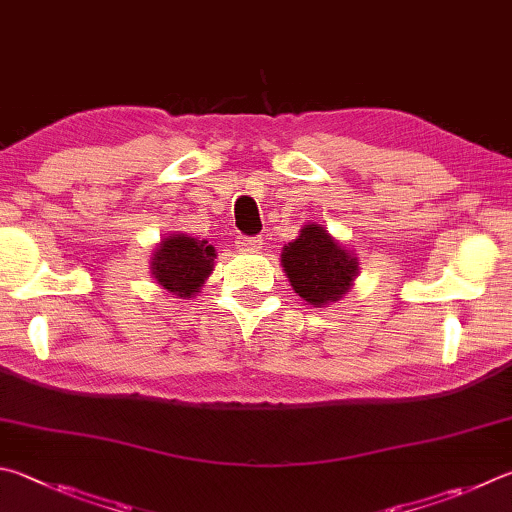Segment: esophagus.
<instances>
[{"mask_svg":"<svg viewBox=\"0 0 512 512\" xmlns=\"http://www.w3.org/2000/svg\"><path fill=\"white\" fill-rule=\"evenodd\" d=\"M237 244H239L241 250H248V253H255V250L262 248L264 239H262V237H239Z\"/></svg>","mask_w":512,"mask_h":512,"instance_id":"obj_1","label":"esophagus"}]
</instances>
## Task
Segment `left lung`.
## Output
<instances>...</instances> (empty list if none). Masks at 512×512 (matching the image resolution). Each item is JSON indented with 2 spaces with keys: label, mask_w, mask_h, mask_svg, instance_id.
I'll return each mask as SVG.
<instances>
[{
  "label": "left lung",
  "mask_w": 512,
  "mask_h": 512,
  "mask_svg": "<svg viewBox=\"0 0 512 512\" xmlns=\"http://www.w3.org/2000/svg\"><path fill=\"white\" fill-rule=\"evenodd\" d=\"M282 264L293 291L313 306L340 300L358 271L356 257L315 224L302 228L295 241H288Z\"/></svg>",
  "instance_id": "1"
}]
</instances>
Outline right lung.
Masks as SVG:
<instances>
[{
	"mask_svg": "<svg viewBox=\"0 0 512 512\" xmlns=\"http://www.w3.org/2000/svg\"><path fill=\"white\" fill-rule=\"evenodd\" d=\"M215 264V248L208 241L188 235H174L156 248L152 259V275L172 295L190 297L199 293L203 280Z\"/></svg>",
	"mask_w": 512,
	"mask_h": 512,
	"instance_id": "add662e5",
	"label": "right lung"
}]
</instances>
